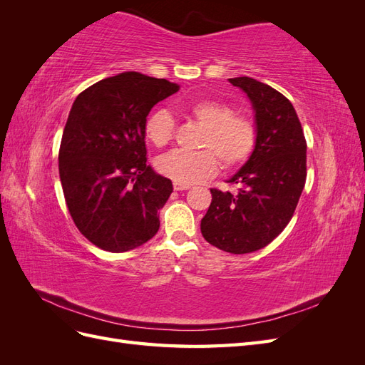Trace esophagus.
<instances>
[{"label": "esophagus", "mask_w": 365, "mask_h": 365, "mask_svg": "<svg viewBox=\"0 0 365 365\" xmlns=\"http://www.w3.org/2000/svg\"><path fill=\"white\" fill-rule=\"evenodd\" d=\"M173 189L176 192H182V190H189L190 185L189 184H184V182H178V181H173Z\"/></svg>", "instance_id": "esophagus-1"}]
</instances>
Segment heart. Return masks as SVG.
<instances>
[{
  "label": "heart",
  "mask_w": 365,
  "mask_h": 365,
  "mask_svg": "<svg viewBox=\"0 0 365 365\" xmlns=\"http://www.w3.org/2000/svg\"><path fill=\"white\" fill-rule=\"evenodd\" d=\"M184 114L204 128L197 148L201 150H172L157 161V169L168 178L195 184L212 178L222 165L235 170L245 164L257 145L259 130L252 117L235 113V108L217 98H197L184 106ZM173 117L158 109L145 125V135L153 146L164 148L173 138Z\"/></svg>",
  "instance_id": "1"
}]
</instances>
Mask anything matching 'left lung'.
I'll return each instance as SVG.
<instances>
[{"instance_id":"8db88e82","label":"left lung","mask_w":365,"mask_h":365,"mask_svg":"<svg viewBox=\"0 0 365 365\" xmlns=\"http://www.w3.org/2000/svg\"><path fill=\"white\" fill-rule=\"evenodd\" d=\"M244 90L256 111L259 130L252 155L228 182L231 193L212 189L201 220L210 245L231 254L257 251L277 237L294 216L306 184V138L292 103L251 77L230 79Z\"/></svg>"}]
</instances>
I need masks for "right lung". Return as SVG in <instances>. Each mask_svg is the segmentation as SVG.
<instances>
[{"instance_id": "1", "label": "right lung", "mask_w": 365, "mask_h": 365, "mask_svg": "<svg viewBox=\"0 0 365 365\" xmlns=\"http://www.w3.org/2000/svg\"><path fill=\"white\" fill-rule=\"evenodd\" d=\"M178 90L129 71L88 86L74 101L59 176L76 227L96 247L123 252L157 235L158 210L173 185L148 165L145 125L150 109Z\"/></svg>"}]
</instances>
